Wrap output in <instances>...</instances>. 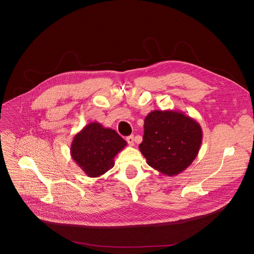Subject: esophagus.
Segmentation results:
<instances>
[{"label": "esophagus", "mask_w": 254, "mask_h": 254, "mask_svg": "<svg viewBox=\"0 0 254 254\" xmlns=\"http://www.w3.org/2000/svg\"><path fill=\"white\" fill-rule=\"evenodd\" d=\"M127 142L128 143V145L133 146V145H134V137H133V135L127 136Z\"/></svg>", "instance_id": "obj_1"}]
</instances>
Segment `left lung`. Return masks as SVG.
Segmentation results:
<instances>
[{
	"label": "left lung",
	"instance_id": "1",
	"mask_svg": "<svg viewBox=\"0 0 254 254\" xmlns=\"http://www.w3.org/2000/svg\"><path fill=\"white\" fill-rule=\"evenodd\" d=\"M201 140V127L193 118L175 110H155L145 118L139 149L151 168L174 176L193 163Z\"/></svg>",
	"mask_w": 254,
	"mask_h": 254
}]
</instances>
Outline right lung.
Instances as JSON below:
<instances>
[{
  "label": "right lung",
  "mask_w": 254,
  "mask_h": 254,
  "mask_svg": "<svg viewBox=\"0 0 254 254\" xmlns=\"http://www.w3.org/2000/svg\"><path fill=\"white\" fill-rule=\"evenodd\" d=\"M126 146L116 130L93 122L74 136L70 153L88 177H99L113 168L114 158Z\"/></svg>",
  "instance_id": "obj_1"
}]
</instances>
